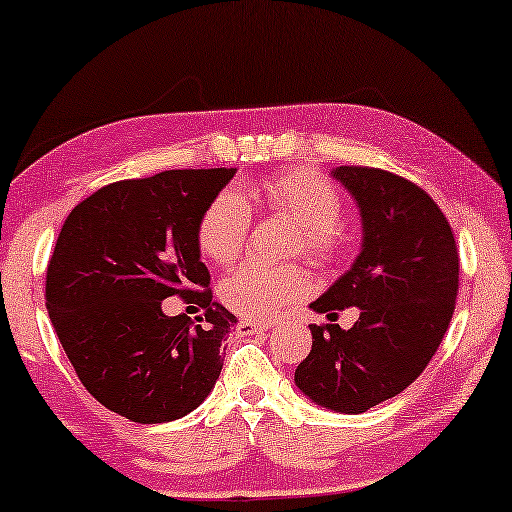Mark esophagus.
<instances>
[{
    "label": "esophagus",
    "mask_w": 512,
    "mask_h": 512,
    "mask_svg": "<svg viewBox=\"0 0 512 512\" xmlns=\"http://www.w3.org/2000/svg\"><path fill=\"white\" fill-rule=\"evenodd\" d=\"M268 329V324L265 322H256V320H240L237 322V331H240L242 336H254V334H261V331Z\"/></svg>",
    "instance_id": "1"
}]
</instances>
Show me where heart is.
<instances>
[{
	"label": "heart",
	"instance_id": "1",
	"mask_svg": "<svg viewBox=\"0 0 512 512\" xmlns=\"http://www.w3.org/2000/svg\"><path fill=\"white\" fill-rule=\"evenodd\" d=\"M263 204L275 214L301 225L305 254L327 261L338 249L341 197L334 185L313 171H284L261 185ZM251 225V209L242 192L223 190L199 218L197 244L209 261L228 265L242 254ZM308 291V277L298 265L244 263L228 272L218 287L223 305L232 313L265 320L296 303Z\"/></svg>",
	"mask_w": 512,
	"mask_h": 512
}]
</instances>
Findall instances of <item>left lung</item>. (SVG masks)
Here are the masks:
<instances>
[{"instance_id": "1", "label": "left lung", "mask_w": 512, "mask_h": 512, "mask_svg": "<svg viewBox=\"0 0 512 512\" xmlns=\"http://www.w3.org/2000/svg\"><path fill=\"white\" fill-rule=\"evenodd\" d=\"M331 176L362 216V249L317 301L331 324H310L313 350L294 381L320 407L362 414L400 395L440 348L459 294V254L449 221L426 190L369 167H336ZM360 307L350 330L335 310Z\"/></svg>"}]
</instances>
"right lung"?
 Returning <instances> with one entry per match:
<instances>
[{"label": "right lung", "mask_w": 512, "mask_h": 512, "mask_svg": "<svg viewBox=\"0 0 512 512\" xmlns=\"http://www.w3.org/2000/svg\"><path fill=\"white\" fill-rule=\"evenodd\" d=\"M235 171L117 181L65 218L46 268V310L84 388L129 421H176L216 386L237 320L211 301L197 225ZM169 295L204 307L200 324L164 316Z\"/></svg>", "instance_id": "right-lung-1"}]
</instances>
